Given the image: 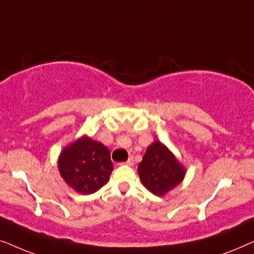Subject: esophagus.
I'll return each mask as SVG.
<instances>
[{"label":"esophagus","mask_w":254,"mask_h":254,"mask_svg":"<svg viewBox=\"0 0 254 254\" xmlns=\"http://www.w3.org/2000/svg\"><path fill=\"white\" fill-rule=\"evenodd\" d=\"M125 164L126 165H129V166H133L134 165V158L130 157L129 159H128L127 162H125Z\"/></svg>","instance_id":"obj_1"}]
</instances>
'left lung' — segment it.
Returning <instances> with one entry per match:
<instances>
[{
	"mask_svg": "<svg viewBox=\"0 0 254 254\" xmlns=\"http://www.w3.org/2000/svg\"><path fill=\"white\" fill-rule=\"evenodd\" d=\"M138 176L143 185L162 196L178 184L185 176V170L164 144L155 141L147 149L137 168Z\"/></svg>",
	"mask_w": 254,
	"mask_h": 254,
	"instance_id": "8db88e82",
	"label": "left lung"
}]
</instances>
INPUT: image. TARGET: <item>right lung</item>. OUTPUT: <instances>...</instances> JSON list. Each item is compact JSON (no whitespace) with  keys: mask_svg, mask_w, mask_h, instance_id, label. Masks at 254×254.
<instances>
[{"mask_svg":"<svg viewBox=\"0 0 254 254\" xmlns=\"http://www.w3.org/2000/svg\"><path fill=\"white\" fill-rule=\"evenodd\" d=\"M59 171L69 186L85 195L109 182L113 163L105 145L85 136L61 152Z\"/></svg>","mask_w":254,"mask_h":254,"instance_id":"obj_1","label":"right lung"}]
</instances>
